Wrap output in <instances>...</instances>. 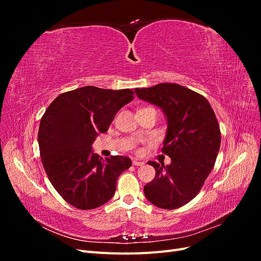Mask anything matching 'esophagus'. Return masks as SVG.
Listing matches in <instances>:
<instances>
[{
	"mask_svg": "<svg viewBox=\"0 0 261 261\" xmlns=\"http://www.w3.org/2000/svg\"><path fill=\"white\" fill-rule=\"evenodd\" d=\"M133 164L136 165V167H141V165H144L145 163H144L143 161H139V160H137V159H134V160H133Z\"/></svg>",
	"mask_w": 261,
	"mask_h": 261,
	"instance_id": "34e87169",
	"label": "esophagus"
}]
</instances>
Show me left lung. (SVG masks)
Returning <instances> with one entry per match:
<instances>
[{
    "mask_svg": "<svg viewBox=\"0 0 261 261\" xmlns=\"http://www.w3.org/2000/svg\"><path fill=\"white\" fill-rule=\"evenodd\" d=\"M135 92L139 99L160 107L167 116L162 152L172 160L167 167L149 162L155 176L145 185V196L159 208H179L200 192L216 163L221 144L216 114L202 94L177 84L163 83Z\"/></svg>",
    "mask_w": 261,
    "mask_h": 261,
    "instance_id": "8db88e82",
    "label": "left lung"
}]
</instances>
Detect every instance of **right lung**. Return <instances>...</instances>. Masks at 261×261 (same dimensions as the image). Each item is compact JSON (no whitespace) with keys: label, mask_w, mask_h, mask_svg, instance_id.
Masks as SVG:
<instances>
[{"label":"right lung","mask_w":261,"mask_h":261,"mask_svg":"<svg viewBox=\"0 0 261 261\" xmlns=\"http://www.w3.org/2000/svg\"><path fill=\"white\" fill-rule=\"evenodd\" d=\"M134 99L132 89L86 86L63 92L45 110L39 126L41 161L51 184L73 207L98 208L112 198L129 158H100L91 146L109 129L118 110Z\"/></svg>","instance_id":"obj_1"}]
</instances>
